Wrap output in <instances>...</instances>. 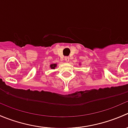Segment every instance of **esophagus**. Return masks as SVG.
<instances>
[{
  "instance_id": "obj_1",
  "label": "esophagus",
  "mask_w": 128,
  "mask_h": 128,
  "mask_svg": "<svg viewBox=\"0 0 128 128\" xmlns=\"http://www.w3.org/2000/svg\"><path fill=\"white\" fill-rule=\"evenodd\" d=\"M64 60H65L66 62H69V57H68V56L65 57V58H64Z\"/></svg>"
}]
</instances>
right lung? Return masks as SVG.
I'll return each instance as SVG.
<instances>
[{
    "instance_id": "obj_1",
    "label": "right lung",
    "mask_w": 128,
    "mask_h": 128,
    "mask_svg": "<svg viewBox=\"0 0 128 128\" xmlns=\"http://www.w3.org/2000/svg\"><path fill=\"white\" fill-rule=\"evenodd\" d=\"M56 66V64H52V65H51V69H54Z\"/></svg>"
}]
</instances>
